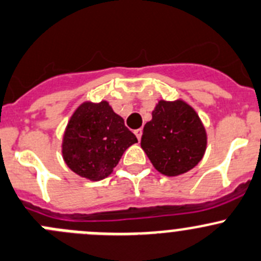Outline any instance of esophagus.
I'll use <instances>...</instances> for the list:
<instances>
[{"label":"esophagus","mask_w":261,"mask_h":261,"mask_svg":"<svg viewBox=\"0 0 261 261\" xmlns=\"http://www.w3.org/2000/svg\"><path fill=\"white\" fill-rule=\"evenodd\" d=\"M142 133H143V129H141V128H139V129L134 130V134H136V136H137V138H138V141H141Z\"/></svg>","instance_id":"obj_1"}]
</instances>
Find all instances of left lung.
I'll return each instance as SVG.
<instances>
[{
  "label": "left lung",
  "mask_w": 261,
  "mask_h": 261,
  "mask_svg": "<svg viewBox=\"0 0 261 261\" xmlns=\"http://www.w3.org/2000/svg\"><path fill=\"white\" fill-rule=\"evenodd\" d=\"M141 147L154 169L179 176L197 166L207 149V132L198 113L184 101L160 100L146 123Z\"/></svg>",
  "instance_id": "8db88e82"
}]
</instances>
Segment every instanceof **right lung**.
I'll return each mask as SVG.
<instances>
[{
  "mask_svg": "<svg viewBox=\"0 0 261 261\" xmlns=\"http://www.w3.org/2000/svg\"><path fill=\"white\" fill-rule=\"evenodd\" d=\"M137 142L107 100H87L77 107L67 123L62 156L74 174L99 181L112 174L125 149Z\"/></svg>",
  "mask_w": 261,
  "mask_h": 261,
  "instance_id": "1",
  "label": "right lung"
}]
</instances>
